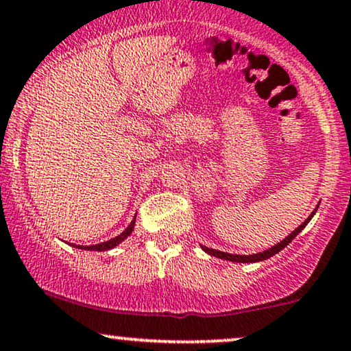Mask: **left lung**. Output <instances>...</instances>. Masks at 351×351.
<instances>
[{"instance_id":"8db88e82","label":"left lung","mask_w":351,"mask_h":351,"mask_svg":"<svg viewBox=\"0 0 351 351\" xmlns=\"http://www.w3.org/2000/svg\"><path fill=\"white\" fill-rule=\"evenodd\" d=\"M317 208H319V206H316L315 211H313L311 215L308 216V219H304V222H302V224H300L297 229L292 232V234L287 235L285 239L282 240V242L274 245V247H271L269 250H265V252H259V253H254V254H234V253H227V252H219V250H215V248H208V247H204V245H199V247H202V250H204V253L211 254V256L226 259V261H232V263H258V261H265V259H269L271 256H274V254L279 253L280 250H284L287 245L292 242L295 237H297L300 232H302L304 227L308 226V222L311 221V217L316 215Z\"/></svg>"}]
</instances>
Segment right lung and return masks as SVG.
<instances>
[{
    "label": "right lung",
    "mask_w": 351,
    "mask_h": 351,
    "mask_svg": "<svg viewBox=\"0 0 351 351\" xmlns=\"http://www.w3.org/2000/svg\"><path fill=\"white\" fill-rule=\"evenodd\" d=\"M135 217H136V215H135ZM135 217H134V221H132L130 224L127 226V229H125L124 232H122V234L114 237V239L106 240V242H101V243H97V245H72V247H75V248H79V250H86V252H108V250L116 248L117 245L124 242L127 237H129V235L132 234V232H134Z\"/></svg>",
    "instance_id": "1"
}]
</instances>
